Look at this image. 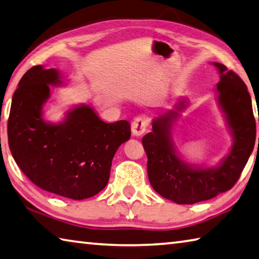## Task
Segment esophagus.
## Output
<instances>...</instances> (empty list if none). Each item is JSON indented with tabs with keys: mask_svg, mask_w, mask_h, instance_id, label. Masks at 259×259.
Wrapping results in <instances>:
<instances>
[{
	"mask_svg": "<svg viewBox=\"0 0 259 259\" xmlns=\"http://www.w3.org/2000/svg\"><path fill=\"white\" fill-rule=\"evenodd\" d=\"M148 125H149V121L147 117L144 116L135 117L134 120L132 121V134L135 135V137H141L142 134L146 133Z\"/></svg>",
	"mask_w": 259,
	"mask_h": 259,
	"instance_id": "1",
	"label": "esophagus"
}]
</instances>
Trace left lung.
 Returning a JSON list of instances; mask_svg holds the SVG:
<instances>
[{"label":"left lung","mask_w":259,"mask_h":259,"mask_svg":"<svg viewBox=\"0 0 259 259\" xmlns=\"http://www.w3.org/2000/svg\"><path fill=\"white\" fill-rule=\"evenodd\" d=\"M212 65L220 71L219 102L233 135L232 149L222 164L215 168H199L180 159L170 140L171 125L179 117L176 110L153 119L152 132L142 139L148 156V178L152 188L161 197L179 205L209 200L232 189L255 146L256 120L247 85L222 63ZM183 108L185 101L179 104L178 110Z\"/></svg>","instance_id":"obj_1"}]
</instances>
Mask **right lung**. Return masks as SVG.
Segmentation results:
<instances>
[{
  "instance_id": "right-lung-1",
  "label": "right lung",
  "mask_w": 259,
  "mask_h": 259,
  "mask_svg": "<svg viewBox=\"0 0 259 259\" xmlns=\"http://www.w3.org/2000/svg\"><path fill=\"white\" fill-rule=\"evenodd\" d=\"M58 70L31 67L12 97L8 120L9 147L27 178L58 196L81 200L106 187L112 158L131 138L127 120L102 121L89 106L67 112L54 125L43 120L50 85L61 83Z\"/></svg>"
}]
</instances>
